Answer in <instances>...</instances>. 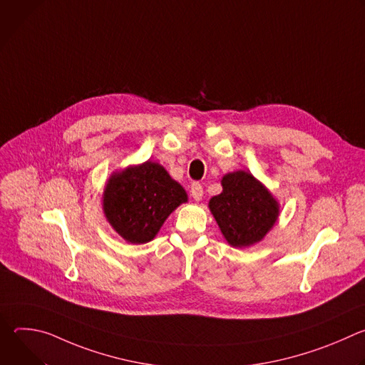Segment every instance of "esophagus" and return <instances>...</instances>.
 <instances>
[{
    "mask_svg": "<svg viewBox=\"0 0 365 365\" xmlns=\"http://www.w3.org/2000/svg\"><path fill=\"white\" fill-rule=\"evenodd\" d=\"M189 192H190V196H192L195 200H200L202 196H203V187H202V185L197 183V182L190 183Z\"/></svg>",
    "mask_w": 365,
    "mask_h": 365,
    "instance_id": "34e87169",
    "label": "esophagus"
}]
</instances>
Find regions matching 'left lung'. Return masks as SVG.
Wrapping results in <instances>:
<instances>
[{
    "mask_svg": "<svg viewBox=\"0 0 365 365\" xmlns=\"http://www.w3.org/2000/svg\"><path fill=\"white\" fill-rule=\"evenodd\" d=\"M222 193L210 200L225 240L232 247H248L270 231L279 217V203L251 173L238 170L222 178Z\"/></svg>",
    "mask_w": 365,
    "mask_h": 365,
    "instance_id": "1",
    "label": "left lung"
}]
</instances>
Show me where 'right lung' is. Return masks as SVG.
<instances>
[{
    "label": "right lung",
    "mask_w": 365,
    "mask_h": 365,
    "mask_svg": "<svg viewBox=\"0 0 365 365\" xmlns=\"http://www.w3.org/2000/svg\"><path fill=\"white\" fill-rule=\"evenodd\" d=\"M186 200L185 189L160 165L145 162L111 176L103 192V212L125 241L144 244Z\"/></svg>",
    "instance_id": "add662e5"
}]
</instances>
